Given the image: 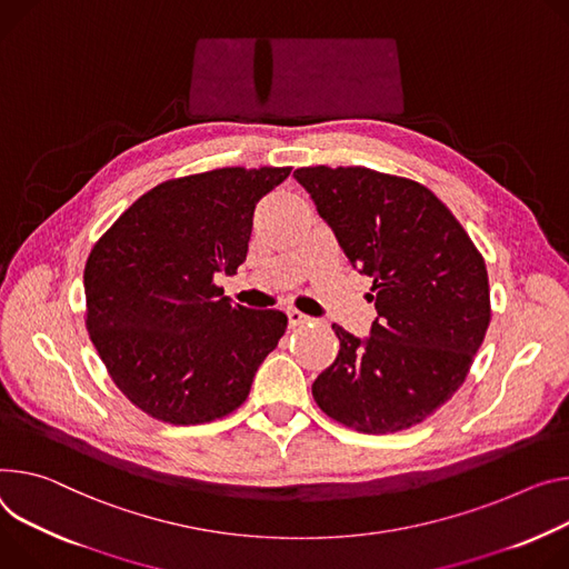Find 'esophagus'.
I'll return each instance as SVG.
<instances>
[{"label":"esophagus","mask_w":569,"mask_h":569,"mask_svg":"<svg viewBox=\"0 0 569 569\" xmlns=\"http://www.w3.org/2000/svg\"><path fill=\"white\" fill-rule=\"evenodd\" d=\"M308 320H311V318L303 316L301 311H297V308H290V311H288V322H290V327H299V325H306Z\"/></svg>","instance_id":"esophagus-1"}]
</instances>
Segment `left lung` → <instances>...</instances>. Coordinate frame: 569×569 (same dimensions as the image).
<instances>
[{"label": "left lung", "mask_w": 569, "mask_h": 569, "mask_svg": "<svg viewBox=\"0 0 569 569\" xmlns=\"http://www.w3.org/2000/svg\"><path fill=\"white\" fill-rule=\"evenodd\" d=\"M349 263L372 277L377 318L316 379L329 418L363 433L420 425L465 381L490 325L483 256L425 186L368 168H299Z\"/></svg>", "instance_id": "obj_1"}]
</instances>
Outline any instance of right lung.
<instances>
[{
	"mask_svg": "<svg viewBox=\"0 0 569 569\" xmlns=\"http://www.w3.org/2000/svg\"><path fill=\"white\" fill-rule=\"evenodd\" d=\"M290 168H222L144 192L92 247L86 327L116 386L147 416L201 425L236 410L288 327L213 283L244 263L253 209Z\"/></svg>",
	"mask_w": 569,
	"mask_h": 569,
	"instance_id": "right-lung-1",
	"label": "right lung"
}]
</instances>
